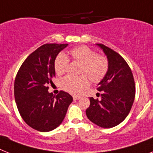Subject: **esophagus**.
Wrapping results in <instances>:
<instances>
[{
	"mask_svg": "<svg viewBox=\"0 0 153 153\" xmlns=\"http://www.w3.org/2000/svg\"><path fill=\"white\" fill-rule=\"evenodd\" d=\"M73 98H74V100H79V98H81V97L79 96V95H74V96H73Z\"/></svg>",
	"mask_w": 153,
	"mask_h": 153,
	"instance_id": "obj_1",
	"label": "esophagus"
}]
</instances>
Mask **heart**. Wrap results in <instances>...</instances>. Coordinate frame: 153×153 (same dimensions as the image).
<instances>
[{"label":"heart","mask_w":153,"mask_h":153,"mask_svg":"<svg viewBox=\"0 0 153 153\" xmlns=\"http://www.w3.org/2000/svg\"><path fill=\"white\" fill-rule=\"evenodd\" d=\"M72 59L83 65L81 74L87 75L93 82L100 81L104 77L108 69V62L105 56L97 53L87 46H79L70 51ZM69 65V59L61 53L56 57L55 70L58 75H62L66 72ZM66 76L61 79V88L70 94L81 93L89 84L86 76Z\"/></svg>","instance_id":"1"}]
</instances>
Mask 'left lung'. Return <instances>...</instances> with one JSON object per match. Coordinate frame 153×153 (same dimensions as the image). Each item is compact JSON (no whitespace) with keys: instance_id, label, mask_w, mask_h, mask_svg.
<instances>
[{"instance_id":"1","label":"left lung","mask_w":153,"mask_h":153,"mask_svg":"<svg viewBox=\"0 0 153 153\" xmlns=\"http://www.w3.org/2000/svg\"><path fill=\"white\" fill-rule=\"evenodd\" d=\"M96 45L107 56L108 69L98 84L101 98H90L86 115L98 127L111 128L123 122L129 114L135 97V84L131 68L123 57L105 45Z\"/></svg>"}]
</instances>
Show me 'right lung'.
<instances>
[{"instance_id":"add662e5","label":"right lung","mask_w":153,"mask_h":153,"mask_svg":"<svg viewBox=\"0 0 153 153\" xmlns=\"http://www.w3.org/2000/svg\"><path fill=\"white\" fill-rule=\"evenodd\" d=\"M68 44H45L29 55L19 68L14 84L16 105L23 120L41 132L55 129L63 121L73 97L60 91L48 92L55 76L57 55Z\"/></svg>"}]
</instances>
